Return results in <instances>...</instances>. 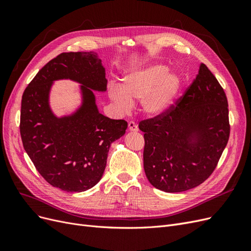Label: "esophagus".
Returning a JSON list of instances; mask_svg holds the SVG:
<instances>
[{
  "mask_svg": "<svg viewBox=\"0 0 251 251\" xmlns=\"http://www.w3.org/2000/svg\"><path fill=\"white\" fill-rule=\"evenodd\" d=\"M128 131H130V132H137L138 131V126L136 125L134 121H130V123H128Z\"/></svg>",
  "mask_w": 251,
  "mask_h": 251,
  "instance_id": "esophagus-1",
  "label": "esophagus"
}]
</instances>
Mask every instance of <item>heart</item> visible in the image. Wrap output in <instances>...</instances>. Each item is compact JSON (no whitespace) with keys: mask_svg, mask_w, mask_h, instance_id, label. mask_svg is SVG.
Listing matches in <instances>:
<instances>
[{"mask_svg":"<svg viewBox=\"0 0 251 251\" xmlns=\"http://www.w3.org/2000/svg\"><path fill=\"white\" fill-rule=\"evenodd\" d=\"M180 88L178 74L169 72L164 65L151 64L125 74L121 87L113 85L108 93L120 111L130 110L132 102L141 100L143 113L150 117H158L172 107Z\"/></svg>","mask_w":251,"mask_h":251,"instance_id":"1","label":"heart"}]
</instances>
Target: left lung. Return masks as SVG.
Wrapping results in <instances>:
<instances>
[{"instance_id": "obj_1", "label": "left lung", "mask_w": 251, "mask_h": 251, "mask_svg": "<svg viewBox=\"0 0 251 251\" xmlns=\"http://www.w3.org/2000/svg\"><path fill=\"white\" fill-rule=\"evenodd\" d=\"M143 168L150 183L165 193L200 185L216 169L229 138L224 90L201 64L197 77L176 108L141 121Z\"/></svg>"}]
</instances>
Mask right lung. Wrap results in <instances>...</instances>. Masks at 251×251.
Masks as SVG:
<instances>
[{
    "mask_svg": "<svg viewBox=\"0 0 251 251\" xmlns=\"http://www.w3.org/2000/svg\"><path fill=\"white\" fill-rule=\"evenodd\" d=\"M79 83L81 102L57 117L50 102L57 80ZM105 69L96 52L62 53L45 65L22 97L21 137L36 170L52 186L88 191L100 181L111 143L126 134V121L98 110L94 92L107 91Z\"/></svg>",
    "mask_w": 251,
    "mask_h": 251,
    "instance_id": "1",
    "label": "right lung"
}]
</instances>
